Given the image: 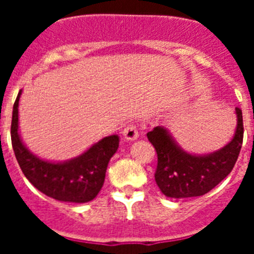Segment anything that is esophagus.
<instances>
[{
    "mask_svg": "<svg viewBox=\"0 0 254 254\" xmlns=\"http://www.w3.org/2000/svg\"><path fill=\"white\" fill-rule=\"evenodd\" d=\"M123 137L125 140L127 141H133L138 137V131H137V127L134 123H128V125L126 126L125 128H123Z\"/></svg>",
    "mask_w": 254,
    "mask_h": 254,
    "instance_id": "obj_1",
    "label": "esophagus"
}]
</instances>
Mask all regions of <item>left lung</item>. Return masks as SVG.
<instances>
[{
  "instance_id": "obj_1",
  "label": "left lung",
  "mask_w": 254,
  "mask_h": 254,
  "mask_svg": "<svg viewBox=\"0 0 254 254\" xmlns=\"http://www.w3.org/2000/svg\"><path fill=\"white\" fill-rule=\"evenodd\" d=\"M237 129L233 140L223 149L207 155H192L182 150L168 129L155 127L147 138L158 154L155 182L167 197L187 198L210 192L234 168L243 143V116L235 108Z\"/></svg>"
}]
</instances>
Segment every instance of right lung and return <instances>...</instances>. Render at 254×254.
<instances>
[{
    "mask_svg": "<svg viewBox=\"0 0 254 254\" xmlns=\"http://www.w3.org/2000/svg\"><path fill=\"white\" fill-rule=\"evenodd\" d=\"M13 103L11 142L24 176L42 193L58 201L84 203L96 197L104 185L108 163L116 154L120 137L112 134L94 143L90 149L64 163H51L31 154L19 134V99Z\"/></svg>",
    "mask_w": 254,
    "mask_h": 254,
    "instance_id": "obj_1",
    "label": "right lung"
}]
</instances>
